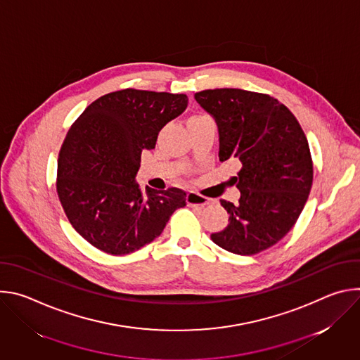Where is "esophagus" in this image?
Listing matches in <instances>:
<instances>
[{
	"label": "esophagus",
	"instance_id": "34e87169",
	"mask_svg": "<svg viewBox=\"0 0 360 360\" xmlns=\"http://www.w3.org/2000/svg\"><path fill=\"white\" fill-rule=\"evenodd\" d=\"M186 202H188V205H191V207H205V205L211 203V199L191 191L186 193Z\"/></svg>",
	"mask_w": 360,
	"mask_h": 360
}]
</instances>
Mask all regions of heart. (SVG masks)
I'll use <instances>...</instances> for the list:
<instances>
[{"label":"heart","instance_id":"heart-1","mask_svg":"<svg viewBox=\"0 0 360 360\" xmlns=\"http://www.w3.org/2000/svg\"><path fill=\"white\" fill-rule=\"evenodd\" d=\"M195 118H199V117H195Z\"/></svg>","mask_w":360,"mask_h":360}]
</instances>
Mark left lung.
<instances>
[{
  "label": "left lung",
  "instance_id": "8db88e82",
  "mask_svg": "<svg viewBox=\"0 0 360 360\" xmlns=\"http://www.w3.org/2000/svg\"><path fill=\"white\" fill-rule=\"evenodd\" d=\"M195 99L217 122L219 161L240 167L232 179L239 203L221 200L229 224L211 239L236 255L259 253L292 229L311 192L307 139L293 114L269 95L219 88L196 92Z\"/></svg>",
  "mask_w": 360,
  "mask_h": 360
}]
</instances>
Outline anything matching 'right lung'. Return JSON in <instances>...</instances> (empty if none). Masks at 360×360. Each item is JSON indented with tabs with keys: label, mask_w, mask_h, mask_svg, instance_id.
I'll return each instance as SVG.
<instances>
[{
	"label": "right lung",
	"mask_w": 360,
	"mask_h": 360,
	"mask_svg": "<svg viewBox=\"0 0 360 360\" xmlns=\"http://www.w3.org/2000/svg\"><path fill=\"white\" fill-rule=\"evenodd\" d=\"M188 107L185 94L122 89L94 101L70 128L58 157L57 192L74 229L92 246L127 255L157 239L186 205L179 188L141 192L142 150Z\"/></svg>",
	"instance_id": "right-lung-1"
}]
</instances>
